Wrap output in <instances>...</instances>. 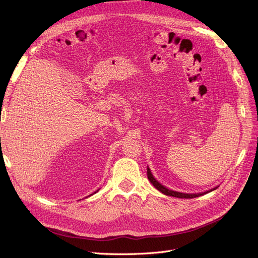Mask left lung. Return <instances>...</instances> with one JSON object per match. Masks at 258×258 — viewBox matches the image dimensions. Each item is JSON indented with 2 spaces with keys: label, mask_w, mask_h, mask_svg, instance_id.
<instances>
[{
  "label": "left lung",
  "mask_w": 258,
  "mask_h": 258,
  "mask_svg": "<svg viewBox=\"0 0 258 258\" xmlns=\"http://www.w3.org/2000/svg\"><path fill=\"white\" fill-rule=\"evenodd\" d=\"M147 177L148 179H150V182L155 186V188H157L159 191H161L162 194L167 195V196H172V197H176V198H185V199H189V198H196V197H199V196H202V195H205L207 192H210L212 191L214 189H216L217 187H215V188L211 189L210 191H206V192H201V194H183V192H178V191H173V190H170L168 188H166L165 186H162L160 183H158L156 179L154 178L151 170L147 168Z\"/></svg>",
  "instance_id": "1"
}]
</instances>
